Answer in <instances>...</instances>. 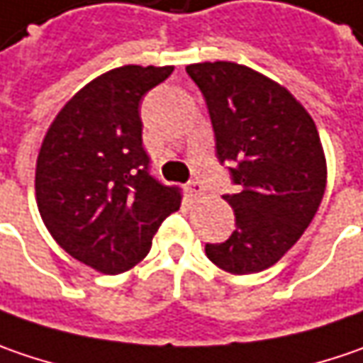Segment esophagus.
I'll list each match as a JSON object with an SVG mask.
<instances>
[{"mask_svg":"<svg viewBox=\"0 0 363 363\" xmlns=\"http://www.w3.org/2000/svg\"><path fill=\"white\" fill-rule=\"evenodd\" d=\"M186 191H189V195L193 201H199V199L205 195V189H203V184L199 181H191L186 184Z\"/></svg>","mask_w":363,"mask_h":363,"instance_id":"1","label":"esophagus"}]
</instances>
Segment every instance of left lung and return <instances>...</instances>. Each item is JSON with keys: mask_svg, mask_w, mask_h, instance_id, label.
Instances as JSON below:
<instances>
[{"mask_svg": "<svg viewBox=\"0 0 363 363\" xmlns=\"http://www.w3.org/2000/svg\"><path fill=\"white\" fill-rule=\"evenodd\" d=\"M186 72L205 97L215 154L235 184L223 195L235 231L205 254L231 274L262 272L298 242L321 205L327 166L317 125L286 89L244 65L199 62Z\"/></svg>", "mask_w": 363, "mask_h": 363, "instance_id": "left-lung-1", "label": "left lung"}]
</instances>
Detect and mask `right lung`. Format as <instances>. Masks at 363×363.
<instances>
[{
	"label": "right lung",
	"instance_id": "add662e5",
	"mask_svg": "<svg viewBox=\"0 0 363 363\" xmlns=\"http://www.w3.org/2000/svg\"><path fill=\"white\" fill-rule=\"evenodd\" d=\"M174 67L128 65L93 79L48 128L36 162L44 225L67 254L103 274L134 268L182 193L150 172L142 97Z\"/></svg>",
	"mask_w": 363,
	"mask_h": 363
}]
</instances>
